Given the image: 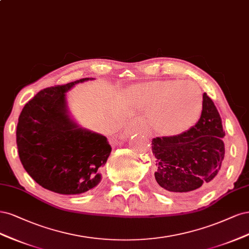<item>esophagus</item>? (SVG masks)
I'll return each mask as SVG.
<instances>
[{
	"label": "esophagus",
	"mask_w": 249,
	"mask_h": 249,
	"mask_svg": "<svg viewBox=\"0 0 249 249\" xmlns=\"http://www.w3.org/2000/svg\"><path fill=\"white\" fill-rule=\"evenodd\" d=\"M140 125V121L138 119H135V120H133V121H131V123H130V127H129V131H132V130H134L136 127H138Z\"/></svg>",
	"instance_id": "esophagus-1"
}]
</instances>
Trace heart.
<instances>
[{
	"label": "heart",
	"instance_id": "1",
	"mask_svg": "<svg viewBox=\"0 0 249 249\" xmlns=\"http://www.w3.org/2000/svg\"><path fill=\"white\" fill-rule=\"evenodd\" d=\"M139 90L142 106L152 107V124L164 135L186 131L202 111V92L192 82L155 81L142 85Z\"/></svg>",
	"mask_w": 249,
	"mask_h": 249
}]
</instances>
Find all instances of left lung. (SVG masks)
<instances>
[{
  "label": "left lung",
  "instance_id": "1",
  "mask_svg": "<svg viewBox=\"0 0 249 249\" xmlns=\"http://www.w3.org/2000/svg\"><path fill=\"white\" fill-rule=\"evenodd\" d=\"M224 135L218 110L204 93L202 114L195 126L178 135L152 141L156 186L165 194L209 187L221 168Z\"/></svg>",
  "mask_w": 249,
  "mask_h": 249
}]
</instances>
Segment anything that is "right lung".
Here are the masks:
<instances>
[{
	"mask_svg": "<svg viewBox=\"0 0 249 249\" xmlns=\"http://www.w3.org/2000/svg\"><path fill=\"white\" fill-rule=\"evenodd\" d=\"M88 79L41 90L18 118L21 164L40 186L57 194L79 195L94 188L111 152L106 136L82 129L67 114L65 93Z\"/></svg>",
	"mask_w": 249,
	"mask_h": 249,
	"instance_id": "obj_1",
	"label": "right lung"
}]
</instances>
